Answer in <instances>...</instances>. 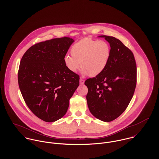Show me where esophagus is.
<instances>
[{
    "label": "esophagus",
    "instance_id": "1",
    "mask_svg": "<svg viewBox=\"0 0 159 159\" xmlns=\"http://www.w3.org/2000/svg\"><path fill=\"white\" fill-rule=\"evenodd\" d=\"M80 84H83L84 83V80H83L82 78H80Z\"/></svg>",
    "mask_w": 159,
    "mask_h": 159
}]
</instances>
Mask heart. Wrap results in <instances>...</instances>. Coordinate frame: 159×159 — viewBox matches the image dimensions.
Listing matches in <instances>:
<instances>
[{
	"label": "heart",
	"instance_id": "1",
	"mask_svg": "<svg viewBox=\"0 0 159 159\" xmlns=\"http://www.w3.org/2000/svg\"><path fill=\"white\" fill-rule=\"evenodd\" d=\"M71 56L64 57L65 67L71 73L82 67L83 75L92 77L100 75L108 64L111 56V47L105 41L84 39L72 46Z\"/></svg>",
	"mask_w": 159,
	"mask_h": 159
}]
</instances>
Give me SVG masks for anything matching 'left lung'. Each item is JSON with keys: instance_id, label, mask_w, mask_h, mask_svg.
Masks as SVG:
<instances>
[{"instance_id": "obj_1", "label": "left lung", "mask_w": 159, "mask_h": 159, "mask_svg": "<svg viewBox=\"0 0 159 159\" xmlns=\"http://www.w3.org/2000/svg\"><path fill=\"white\" fill-rule=\"evenodd\" d=\"M110 43L111 56L105 70L85 81L88 108L96 118L110 122L127 108L136 84V66L133 52L119 39L100 35Z\"/></svg>"}]
</instances>
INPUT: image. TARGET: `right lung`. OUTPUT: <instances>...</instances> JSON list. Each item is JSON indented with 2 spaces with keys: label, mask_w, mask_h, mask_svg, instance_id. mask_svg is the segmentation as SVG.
Listing matches in <instances>:
<instances>
[{
  "label": "right lung",
  "mask_w": 159,
  "mask_h": 159,
  "mask_svg": "<svg viewBox=\"0 0 159 159\" xmlns=\"http://www.w3.org/2000/svg\"><path fill=\"white\" fill-rule=\"evenodd\" d=\"M73 42L64 37L36 43L20 61L18 80L23 98L30 111L45 122L56 121L66 114L79 86V75L70 72L63 60Z\"/></svg>",
  "instance_id": "obj_1"
}]
</instances>
